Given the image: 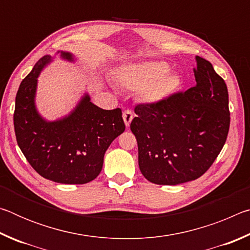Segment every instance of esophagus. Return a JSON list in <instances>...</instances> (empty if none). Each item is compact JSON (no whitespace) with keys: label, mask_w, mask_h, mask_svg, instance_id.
Segmentation results:
<instances>
[{"label":"esophagus","mask_w":250,"mask_h":250,"mask_svg":"<svg viewBox=\"0 0 250 250\" xmlns=\"http://www.w3.org/2000/svg\"><path fill=\"white\" fill-rule=\"evenodd\" d=\"M122 118H124V121L126 126H129L131 121L133 119V113L131 112V110H125L124 113H122Z\"/></svg>","instance_id":"34e87169"}]
</instances>
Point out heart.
Instances as JSON below:
<instances>
[{"mask_svg": "<svg viewBox=\"0 0 250 250\" xmlns=\"http://www.w3.org/2000/svg\"><path fill=\"white\" fill-rule=\"evenodd\" d=\"M119 82L130 90H140L142 99L150 104L160 103L179 89L181 77L167 69V62H142L125 67L119 73Z\"/></svg>", "mask_w": 250, "mask_h": 250, "instance_id": "1", "label": "heart"}]
</instances>
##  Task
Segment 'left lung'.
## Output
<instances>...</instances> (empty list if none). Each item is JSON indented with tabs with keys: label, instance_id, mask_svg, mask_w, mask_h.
Listing matches in <instances>:
<instances>
[{
	"label": "left lung",
	"instance_id": "left-lung-1",
	"mask_svg": "<svg viewBox=\"0 0 250 250\" xmlns=\"http://www.w3.org/2000/svg\"><path fill=\"white\" fill-rule=\"evenodd\" d=\"M196 84L155 104H141L130 129L147 181L177 185L208 170L225 145L230 117L227 86L208 61L196 56Z\"/></svg>",
	"mask_w": 250,
	"mask_h": 250
}]
</instances>
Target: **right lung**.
I'll use <instances>...</instances> for the list:
<instances>
[{"label": "right lung", "mask_w": 250, "mask_h": 250, "mask_svg": "<svg viewBox=\"0 0 250 250\" xmlns=\"http://www.w3.org/2000/svg\"><path fill=\"white\" fill-rule=\"evenodd\" d=\"M61 53L74 62L73 54ZM53 61L42 57L21 83L15 98L14 130L21 151L45 179L62 184H84L103 168L105 151L125 129L120 108L104 110L84 94L68 116L47 121L36 109L37 77Z\"/></svg>", "instance_id": "add662e5"}]
</instances>
